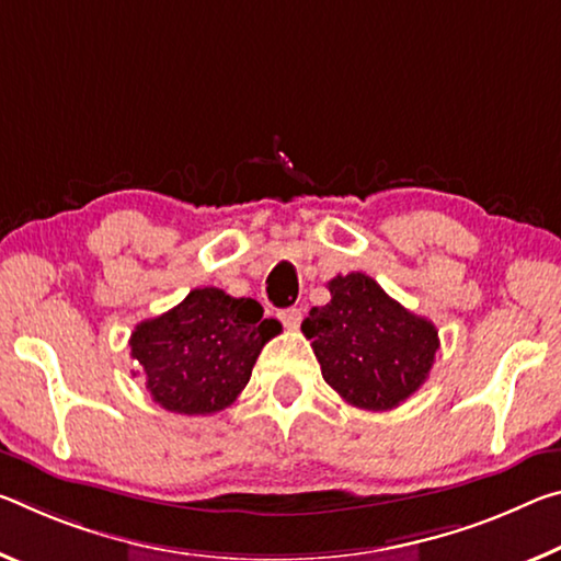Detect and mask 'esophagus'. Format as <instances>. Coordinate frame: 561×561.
<instances>
[{"mask_svg": "<svg viewBox=\"0 0 561 561\" xmlns=\"http://www.w3.org/2000/svg\"><path fill=\"white\" fill-rule=\"evenodd\" d=\"M279 319H282V324L287 327V329H297V327L301 324V309H297V307L282 309V312H279Z\"/></svg>", "mask_w": 561, "mask_h": 561, "instance_id": "obj_1", "label": "esophagus"}]
</instances>
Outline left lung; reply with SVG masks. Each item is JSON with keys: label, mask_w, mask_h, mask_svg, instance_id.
I'll list each match as a JSON object with an SVG mask.
<instances>
[{"label": "left lung", "mask_w": 561, "mask_h": 561, "mask_svg": "<svg viewBox=\"0 0 561 561\" xmlns=\"http://www.w3.org/2000/svg\"><path fill=\"white\" fill-rule=\"evenodd\" d=\"M332 299L312 307L301 332L322 377L346 404L387 412L420 389L439 350L430 319L416 317L362 272L327 284Z\"/></svg>", "instance_id": "1"}]
</instances>
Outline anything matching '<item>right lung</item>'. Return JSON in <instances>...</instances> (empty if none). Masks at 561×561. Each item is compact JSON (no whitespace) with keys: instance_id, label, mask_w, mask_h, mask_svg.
Masks as SVG:
<instances>
[{"instance_id":"obj_1","label":"right lung","mask_w":561,"mask_h":561,"mask_svg":"<svg viewBox=\"0 0 561 561\" xmlns=\"http://www.w3.org/2000/svg\"><path fill=\"white\" fill-rule=\"evenodd\" d=\"M262 314L260 301L202 287L169 312L139 322L129 346L147 392L176 414L227 409L247 387L262 346L282 332L277 319Z\"/></svg>"}]
</instances>
